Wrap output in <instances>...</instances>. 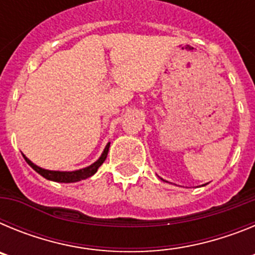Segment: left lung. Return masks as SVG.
<instances>
[{
    "label": "left lung",
    "instance_id": "left-lung-1",
    "mask_svg": "<svg viewBox=\"0 0 255 255\" xmlns=\"http://www.w3.org/2000/svg\"><path fill=\"white\" fill-rule=\"evenodd\" d=\"M161 180H163V179H161ZM163 181H164V180H163ZM166 182H168V181H166Z\"/></svg>",
    "mask_w": 255,
    "mask_h": 255
}]
</instances>
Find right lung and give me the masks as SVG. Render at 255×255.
I'll list each match as a JSON object with an SVG mask.
<instances>
[{"instance_id":"1","label":"right lung","mask_w":255,"mask_h":255,"mask_svg":"<svg viewBox=\"0 0 255 255\" xmlns=\"http://www.w3.org/2000/svg\"><path fill=\"white\" fill-rule=\"evenodd\" d=\"M108 149H110V143H107V145H106L105 149H103L101 157L97 159L94 163L89 164V166H87V167L84 168H80V170H75V171L46 170V168H42L39 167V166H37L35 163H33L28 157H25V154H22V157H24V159L26 161V163H28L33 170L37 171L40 176H43L44 179L51 180V181H56V182H78V181H82V180L88 179V177L93 176L94 173L97 172V170H98V167H100L101 164L105 162V159L107 158Z\"/></svg>"}]
</instances>
